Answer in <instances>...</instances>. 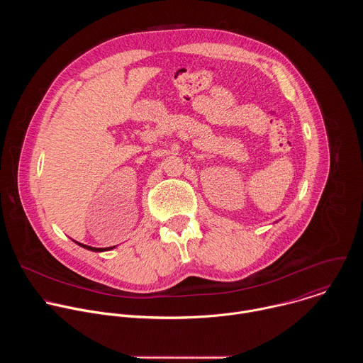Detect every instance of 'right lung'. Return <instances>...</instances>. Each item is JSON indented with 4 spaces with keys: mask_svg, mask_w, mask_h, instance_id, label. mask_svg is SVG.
Segmentation results:
<instances>
[{
    "mask_svg": "<svg viewBox=\"0 0 363 363\" xmlns=\"http://www.w3.org/2000/svg\"><path fill=\"white\" fill-rule=\"evenodd\" d=\"M79 245H82V247H84V248H87V250H90V251H105V250H109V248H96V247H89V245H84V244H80V242H77ZM113 248V247H112Z\"/></svg>",
    "mask_w": 363,
    "mask_h": 363,
    "instance_id": "obj_1",
    "label": "right lung"
}]
</instances>
